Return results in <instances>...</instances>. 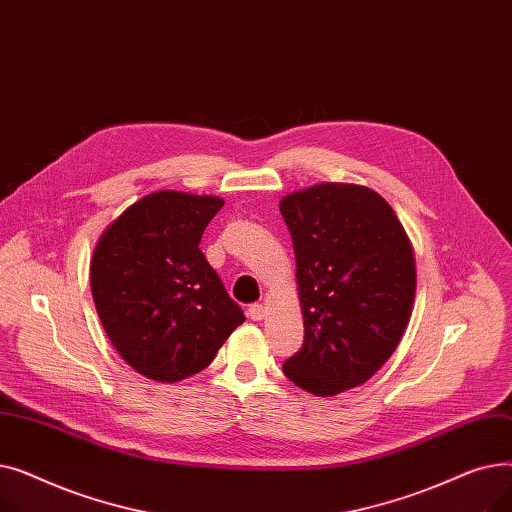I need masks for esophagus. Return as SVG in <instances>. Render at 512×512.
<instances>
[{
  "label": "esophagus",
  "mask_w": 512,
  "mask_h": 512,
  "mask_svg": "<svg viewBox=\"0 0 512 512\" xmlns=\"http://www.w3.org/2000/svg\"><path fill=\"white\" fill-rule=\"evenodd\" d=\"M265 315H267V311H265V307H263V305L255 303V305H251V307H249V317H251L253 321H261Z\"/></svg>",
  "instance_id": "1"
}]
</instances>
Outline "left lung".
<instances>
[{"mask_svg":"<svg viewBox=\"0 0 512 512\" xmlns=\"http://www.w3.org/2000/svg\"><path fill=\"white\" fill-rule=\"evenodd\" d=\"M297 259L305 326L284 363L315 396L365 384L392 357L415 305L411 238L390 203L361 184L319 182L280 199Z\"/></svg>","mask_w":512,"mask_h":512,"instance_id":"left-lung-1","label":"left lung"}]
</instances>
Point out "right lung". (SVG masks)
<instances>
[{"label":"right lung","mask_w":512,"mask_h":512,"mask_svg":"<svg viewBox=\"0 0 512 512\" xmlns=\"http://www.w3.org/2000/svg\"><path fill=\"white\" fill-rule=\"evenodd\" d=\"M222 205L213 195L149 193L107 224L93 249L101 326L118 355L153 382L199 373L245 321L199 249Z\"/></svg>","instance_id":"right-lung-1"}]
</instances>
